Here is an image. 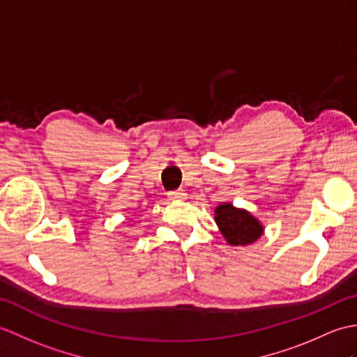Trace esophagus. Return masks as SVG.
Returning a JSON list of instances; mask_svg holds the SVG:
<instances>
[{"label":"esophagus","mask_w":357,"mask_h":357,"mask_svg":"<svg viewBox=\"0 0 357 357\" xmlns=\"http://www.w3.org/2000/svg\"><path fill=\"white\" fill-rule=\"evenodd\" d=\"M167 195H169L170 199H182V197L185 196L184 190H173V192H169Z\"/></svg>","instance_id":"obj_1"}]
</instances>
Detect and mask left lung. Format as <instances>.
<instances>
[{"mask_svg": "<svg viewBox=\"0 0 357 357\" xmlns=\"http://www.w3.org/2000/svg\"><path fill=\"white\" fill-rule=\"evenodd\" d=\"M216 223L229 245H250L263 233L260 222L245 210L231 204H222L216 208Z\"/></svg>", "mask_w": 357, "mask_h": 357, "instance_id": "left-lung-1", "label": "left lung"}]
</instances>
